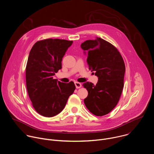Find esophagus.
Wrapping results in <instances>:
<instances>
[{"instance_id":"esophagus-1","label":"esophagus","mask_w":154,"mask_h":154,"mask_svg":"<svg viewBox=\"0 0 154 154\" xmlns=\"http://www.w3.org/2000/svg\"><path fill=\"white\" fill-rule=\"evenodd\" d=\"M75 85L76 88H81L82 87L81 84L79 83V82H75Z\"/></svg>"}]
</instances>
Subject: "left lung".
<instances>
[{
	"instance_id": "obj_1",
	"label": "left lung",
	"mask_w": 154,
	"mask_h": 154,
	"mask_svg": "<svg viewBox=\"0 0 154 154\" xmlns=\"http://www.w3.org/2000/svg\"><path fill=\"white\" fill-rule=\"evenodd\" d=\"M81 48L87 56L89 69L98 77L96 85L89 82L83 84L88 93L84 103L93 114L102 116L113 109L119 100L123 88L125 63L118 50L100 38L86 40Z\"/></svg>"
}]
</instances>
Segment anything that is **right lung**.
Here are the masks:
<instances>
[{
    "label": "right lung",
    "instance_id": "obj_1",
    "mask_svg": "<svg viewBox=\"0 0 154 154\" xmlns=\"http://www.w3.org/2000/svg\"><path fill=\"white\" fill-rule=\"evenodd\" d=\"M72 41L46 39L32 48L26 67V82L29 97L36 111L51 117L65 107L76 87L73 82L64 83L54 79L62 67V59Z\"/></svg>",
    "mask_w": 154,
    "mask_h": 154
}]
</instances>
